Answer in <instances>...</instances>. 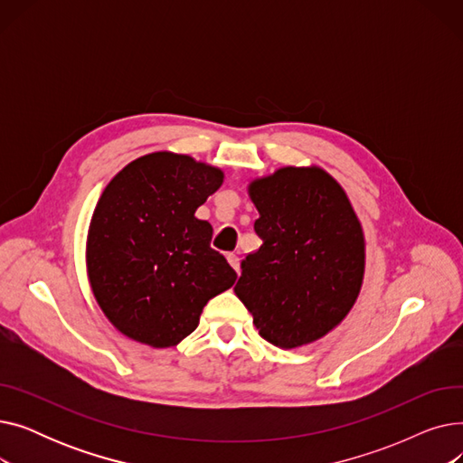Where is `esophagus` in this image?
<instances>
[{"label":"esophagus","instance_id":"34e87169","mask_svg":"<svg viewBox=\"0 0 463 463\" xmlns=\"http://www.w3.org/2000/svg\"><path fill=\"white\" fill-rule=\"evenodd\" d=\"M227 259H229V264L232 266V269L240 274V257H238V255H234V253H229V255H227Z\"/></svg>","mask_w":463,"mask_h":463}]
</instances>
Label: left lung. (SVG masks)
Listing matches in <instances>:
<instances>
[{
  "instance_id": "8db88e82",
  "label": "left lung",
  "mask_w": 463,
  "mask_h": 463,
  "mask_svg": "<svg viewBox=\"0 0 463 463\" xmlns=\"http://www.w3.org/2000/svg\"><path fill=\"white\" fill-rule=\"evenodd\" d=\"M262 246L241 260L236 297L266 342L293 349L345 319L362 287L364 234L342 189L317 166H285L250 185Z\"/></svg>"
}]
</instances>
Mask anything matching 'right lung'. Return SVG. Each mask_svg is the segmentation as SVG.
<instances>
[{
    "instance_id": "obj_1",
    "label": "right lung",
    "mask_w": 463,
    "mask_h": 463,
    "mask_svg": "<svg viewBox=\"0 0 463 463\" xmlns=\"http://www.w3.org/2000/svg\"><path fill=\"white\" fill-rule=\"evenodd\" d=\"M223 173L189 156L157 152L110 180L88 232V276L109 321L135 342L173 347L199 326L210 298L236 272L212 250V225L194 217Z\"/></svg>"
}]
</instances>
